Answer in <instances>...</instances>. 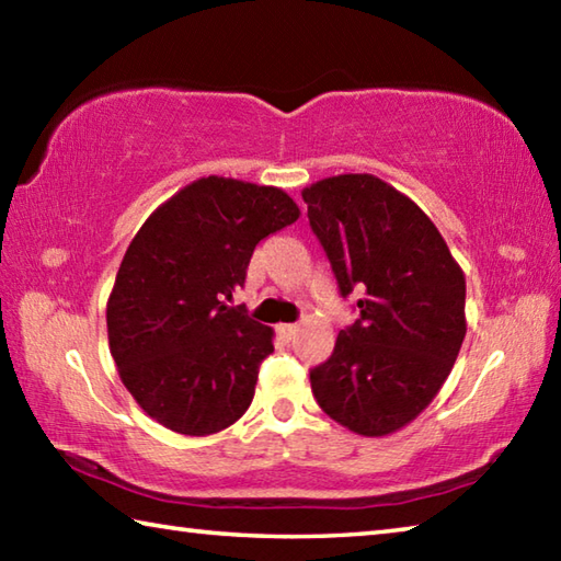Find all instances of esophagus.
I'll use <instances>...</instances> for the list:
<instances>
[{"label": "esophagus", "mask_w": 561, "mask_h": 561, "mask_svg": "<svg viewBox=\"0 0 561 561\" xmlns=\"http://www.w3.org/2000/svg\"><path fill=\"white\" fill-rule=\"evenodd\" d=\"M277 334H279L284 341H291L294 336L299 334V327H297V324H279V327H277Z\"/></svg>", "instance_id": "esophagus-1"}]
</instances>
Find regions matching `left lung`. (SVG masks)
I'll use <instances>...</instances> for the list:
<instances>
[{"instance_id":"obj_1","label":"left lung","mask_w":561,"mask_h":561,"mask_svg":"<svg viewBox=\"0 0 561 561\" xmlns=\"http://www.w3.org/2000/svg\"><path fill=\"white\" fill-rule=\"evenodd\" d=\"M301 197L341 297H360L334 354L309 371L311 391L344 428L381 438L453 371L468 331L462 270L431 217L381 178H324Z\"/></svg>"}]
</instances>
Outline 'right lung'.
<instances>
[{"instance_id": "right-lung-1", "label": "right lung", "mask_w": 561, "mask_h": 561, "mask_svg": "<svg viewBox=\"0 0 561 561\" xmlns=\"http://www.w3.org/2000/svg\"><path fill=\"white\" fill-rule=\"evenodd\" d=\"M299 220L279 187L201 178L133 237L108 297L111 356L144 411L180 435H213L254 398L272 329L227 307L264 237Z\"/></svg>"}]
</instances>
